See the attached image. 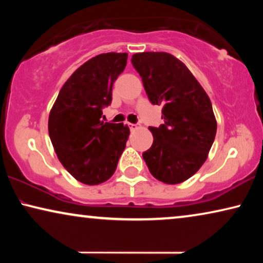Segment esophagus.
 I'll return each mask as SVG.
<instances>
[{
	"label": "esophagus",
	"mask_w": 263,
	"mask_h": 263,
	"mask_svg": "<svg viewBox=\"0 0 263 263\" xmlns=\"http://www.w3.org/2000/svg\"><path fill=\"white\" fill-rule=\"evenodd\" d=\"M128 125H129V128H130V130H132V132H135L136 129L139 128V127H138V124H133V123H129Z\"/></svg>",
	"instance_id": "obj_1"
}]
</instances>
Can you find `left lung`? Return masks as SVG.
<instances>
[{
	"label": "left lung",
	"mask_w": 263,
	"mask_h": 263,
	"mask_svg": "<svg viewBox=\"0 0 263 263\" xmlns=\"http://www.w3.org/2000/svg\"><path fill=\"white\" fill-rule=\"evenodd\" d=\"M132 63L149 102L163 105L164 124L149 127L153 143L142 153L153 177L178 184L195 175L213 145L217 121L210 97L183 62L167 52H140Z\"/></svg>",
	"instance_id": "1"
}]
</instances>
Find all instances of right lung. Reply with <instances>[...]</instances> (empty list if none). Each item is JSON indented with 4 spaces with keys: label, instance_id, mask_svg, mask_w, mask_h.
I'll use <instances>...</instances> for the list:
<instances>
[{
    "label": "right lung",
    "instance_id": "1",
    "mask_svg": "<svg viewBox=\"0 0 263 263\" xmlns=\"http://www.w3.org/2000/svg\"><path fill=\"white\" fill-rule=\"evenodd\" d=\"M128 53L107 52L79 67L62 86L49 115L57 158L79 182L97 185L114 175L129 138L128 125L100 121Z\"/></svg>",
    "mask_w": 263,
    "mask_h": 263
}]
</instances>
